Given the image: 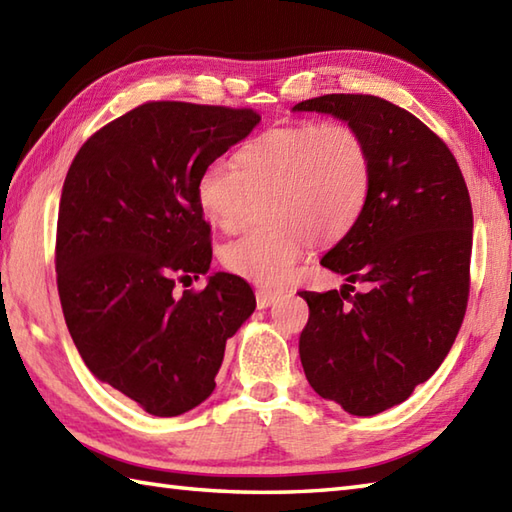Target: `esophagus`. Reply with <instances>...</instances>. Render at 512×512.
<instances>
[{"mask_svg": "<svg viewBox=\"0 0 512 512\" xmlns=\"http://www.w3.org/2000/svg\"><path fill=\"white\" fill-rule=\"evenodd\" d=\"M255 297H257V308L273 306V304L277 302V299H279L277 293H270V290H264V288H259L257 293H255Z\"/></svg>", "mask_w": 512, "mask_h": 512, "instance_id": "esophagus-1", "label": "esophagus"}]
</instances>
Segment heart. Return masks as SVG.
Here are the masks:
<instances>
[{
  "mask_svg": "<svg viewBox=\"0 0 512 512\" xmlns=\"http://www.w3.org/2000/svg\"><path fill=\"white\" fill-rule=\"evenodd\" d=\"M373 164L364 137L344 122L273 126L237 150L235 166L215 159L197 177V202L210 224L235 230L250 195L266 193L273 224L246 230L222 248L224 266L259 286L286 284L308 244H330L368 204Z\"/></svg>",
  "mask_w": 512,
  "mask_h": 512,
  "instance_id": "b5f03b06",
  "label": "heart"
}]
</instances>
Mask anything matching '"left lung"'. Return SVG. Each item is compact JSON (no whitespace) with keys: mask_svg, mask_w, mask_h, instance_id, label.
Here are the masks:
<instances>
[{"mask_svg":"<svg viewBox=\"0 0 512 512\" xmlns=\"http://www.w3.org/2000/svg\"><path fill=\"white\" fill-rule=\"evenodd\" d=\"M293 110L353 126L373 164L362 217L322 257L348 284L299 293L310 310L299 335L308 384L346 413L370 417L413 395L455 342L470 290V195L442 139L382 97L337 93Z\"/></svg>","mask_w":512,"mask_h":512,"instance_id":"1","label":"left lung"}]
</instances>
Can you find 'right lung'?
Listing matches in <instances>:
<instances>
[{
    "label": "right lung",
    "instance_id": "right-lung-1",
    "mask_svg": "<svg viewBox=\"0 0 512 512\" xmlns=\"http://www.w3.org/2000/svg\"><path fill=\"white\" fill-rule=\"evenodd\" d=\"M253 108L146 102L99 128L68 168L55 270L68 333L99 382L155 417L215 390L228 337L255 310L242 277L206 275L202 168L259 124Z\"/></svg>",
    "mask_w": 512,
    "mask_h": 512
}]
</instances>
